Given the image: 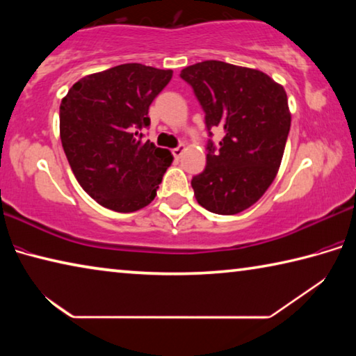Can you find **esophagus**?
I'll list each match as a JSON object with an SVG mask.
<instances>
[{
    "instance_id": "obj_1",
    "label": "esophagus",
    "mask_w": 356,
    "mask_h": 356,
    "mask_svg": "<svg viewBox=\"0 0 356 356\" xmlns=\"http://www.w3.org/2000/svg\"><path fill=\"white\" fill-rule=\"evenodd\" d=\"M184 146H179V147H176V149H172V155H174V159L176 160H179L180 156H182V154H184Z\"/></svg>"
}]
</instances>
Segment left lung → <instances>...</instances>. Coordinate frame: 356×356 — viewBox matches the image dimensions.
<instances>
[{"instance_id": "8db88e82", "label": "left lung", "mask_w": 356, "mask_h": 356, "mask_svg": "<svg viewBox=\"0 0 356 356\" xmlns=\"http://www.w3.org/2000/svg\"><path fill=\"white\" fill-rule=\"evenodd\" d=\"M180 76L206 113L209 136L225 130L218 149L209 140L206 170L191 179L196 201L218 215L243 212L280 170L291 130L284 88L261 70L222 61L188 65Z\"/></svg>"}]
</instances>
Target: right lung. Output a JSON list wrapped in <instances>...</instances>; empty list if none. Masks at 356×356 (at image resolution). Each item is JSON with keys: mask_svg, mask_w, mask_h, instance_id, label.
<instances>
[{"mask_svg": "<svg viewBox=\"0 0 356 356\" xmlns=\"http://www.w3.org/2000/svg\"><path fill=\"white\" fill-rule=\"evenodd\" d=\"M172 70L120 64L76 81L59 106V135L78 184L114 212L149 206L172 163L168 149L143 141L149 106Z\"/></svg>", "mask_w": 356, "mask_h": 356, "instance_id": "right-lung-1", "label": "right lung"}]
</instances>
